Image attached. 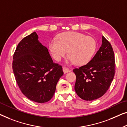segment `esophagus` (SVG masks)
Returning <instances> with one entry per match:
<instances>
[{
  "label": "esophagus",
  "instance_id": "obj_1",
  "mask_svg": "<svg viewBox=\"0 0 127 127\" xmlns=\"http://www.w3.org/2000/svg\"><path fill=\"white\" fill-rule=\"evenodd\" d=\"M63 72L64 73H67L69 71V69L67 67H65V66L63 67Z\"/></svg>",
  "mask_w": 127,
  "mask_h": 127
}]
</instances>
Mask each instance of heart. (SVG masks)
<instances>
[{
	"instance_id": "b5f03b06",
	"label": "heart",
	"mask_w": 127,
	"mask_h": 127,
	"mask_svg": "<svg viewBox=\"0 0 127 127\" xmlns=\"http://www.w3.org/2000/svg\"><path fill=\"white\" fill-rule=\"evenodd\" d=\"M52 56L60 61L67 53L69 60L76 65H84L91 60L96 49V41L91 36L78 32H67L59 35L49 42Z\"/></svg>"
}]
</instances>
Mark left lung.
Instances as JSON below:
<instances>
[{
    "label": "left lung",
    "instance_id": "obj_1",
    "mask_svg": "<svg viewBox=\"0 0 127 127\" xmlns=\"http://www.w3.org/2000/svg\"><path fill=\"white\" fill-rule=\"evenodd\" d=\"M102 44L88 63L73 71L76 81L75 90L82 99L92 101L101 97L109 88L115 73V59L110 42L102 36Z\"/></svg>",
    "mask_w": 127,
    "mask_h": 127
}]
</instances>
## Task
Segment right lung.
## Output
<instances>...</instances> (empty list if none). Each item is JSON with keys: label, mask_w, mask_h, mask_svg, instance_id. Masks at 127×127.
Returning a JSON list of instances; mask_svg holds the SVG:
<instances>
[{"label": "right lung", "mask_w": 127, "mask_h": 127, "mask_svg": "<svg viewBox=\"0 0 127 127\" xmlns=\"http://www.w3.org/2000/svg\"><path fill=\"white\" fill-rule=\"evenodd\" d=\"M38 38L34 32L19 42L13 55L12 69L22 93L31 101L45 103L53 97L64 73Z\"/></svg>", "instance_id": "right-lung-1"}]
</instances>
